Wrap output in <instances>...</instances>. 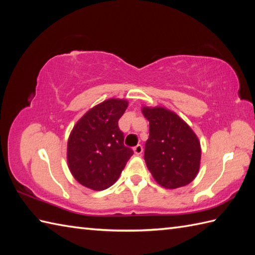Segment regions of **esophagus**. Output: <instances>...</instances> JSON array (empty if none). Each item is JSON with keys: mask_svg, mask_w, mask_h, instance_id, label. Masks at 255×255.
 I'll list each match as a JSON object with an SVG mask.
<instances>
[{"mask_svg": "<svg viewBox=\"0 0 255 255\" xmlns=\"http://www.w3.org/2000/svg\"><path fill=\"white\" fill-rule=\"evenodd\" d=\"M142 151H143V149H142V145L141 144H137L136 147L133 148V152L136 153L137 155H140L142 153Z\"/></svg>", "mask_w": 255, "mask_h": 255, "instance_id": "esophagus-1", "label": "esophagus"}]
</instances>
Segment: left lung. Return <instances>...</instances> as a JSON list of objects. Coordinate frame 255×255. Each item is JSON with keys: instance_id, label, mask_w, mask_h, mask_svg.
Wrapping results in <instances>:
<instances>
[{"instance_id": "left-lung-1", "label": "left lung", "mask_w": 255, "mask_h": 255, "mask_svg": "<svg viewBox=\"0 0 255 255\" xmlns=\"http://www.w3.org/2000/svg\"><path fill=\"white\" fill-rule=\"evenodd\" d=\"M141 112L150 126L144 161L155 182L167 189L187 185L198 174L202 158L196 133L164 107L142 106Z\"/></svg>"}]
</instances>
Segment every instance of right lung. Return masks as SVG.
I'll list each match as a JSON object with an SVG mask.
<instances>
[{"label":"right lung","mask_w":255,"mask_h":255,"mask_svg":"<svg viewBox=\"0 0 255 255\" xmlns=\"http://www.w3.org/2000/svg\"><path fill=\"white\" fill-rule=\"evenodd\" d=\"M128 101L110 99L92 107L74 125L68 139L69 170L81 185L103 191L115 183L133 154L124 145L118 121Z\"/></svg>","instance_id":"obj_1"}]
</instances>
